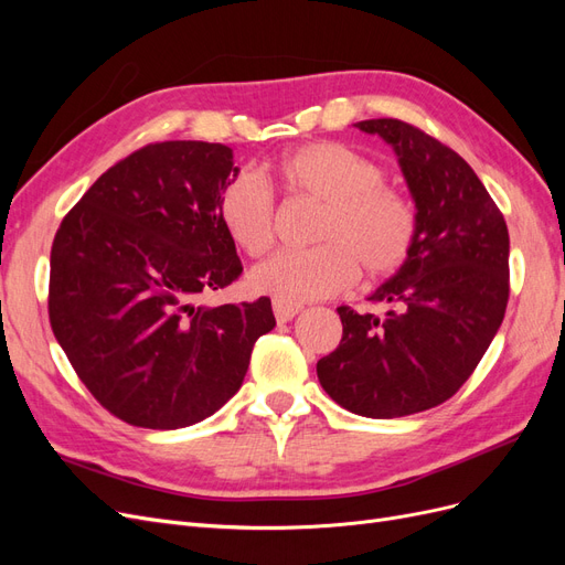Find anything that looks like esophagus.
<instances>
[{"mask_svg":"<svg viewBox=\"0 0 565 565\" xmlns=\"http://www.w3.org/2000/svg\"><path fill=\"white\" fill-rule=\"evenodd\" d=\"M301 311V306L285 303V301H273V313H276L278 322H289Z\"/></svg>","mask_w":565,"mask_h":565,"instance_id":"34e87169","label":"esophagus"}]
</instances>
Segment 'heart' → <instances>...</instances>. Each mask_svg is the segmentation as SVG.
Returning <instances> with one entry per match:
<instances>
[{"label":"heart","instance_id":"b5f03b06","mask_svg":"<svg viewBox=\"0 0 565 565\" xmlns=\"http://www.w3.org/2000/svg\"><path fill=\"white\" fill-rule=\"evenodd\" d=\"M276 174L292 198L324 202L313 249L280 252L252 270L254 292L285 303L344 292L363 266L370 278H391L409 262L419 235L415 202L384 183V169L355 148L316 141L282 152ZM221 226L249 256L276 243L278 207L268 185L249 172L235 174L216 202Z\"/></svg>","mask_w":565,"mask_h":565}]
</instances>
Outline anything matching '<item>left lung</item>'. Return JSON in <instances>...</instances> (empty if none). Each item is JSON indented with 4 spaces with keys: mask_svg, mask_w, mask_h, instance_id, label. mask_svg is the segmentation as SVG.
<instances>
[{
    "mask_svg": "<svg viewBox=\"0 0 565 565\" xmlns=\"http://www.w3.org/2000/svg\"><path fill=\"white\" fill-rule=\"evenodd\" d=\"M396 150L419 214L409 262L370 297L384 316L339 306V347L318 361L328 396L393 419L446 403L481 363L509 301V231L457 152L401 119H363Z\"/></svg>",
    "mask_w": 565,
    "mask_h": 565,
    "instance_id": "1",
    "label": "left lung"
}]
</instances>
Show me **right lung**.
<instances>
[{
    "mask_svg": "<svg viewBox=\"0 0 565 565\" xmlns=\"http://www.w3.org/2000/svg\"><path fill=\"white\" fill-rule=\"evenodd\" d=\"M224 143L162 141L100 174L51 245L49 322L82 384L110 415L181 429L243 386L270 299L202 306L241 278L216 214L231 177Z\"/></svg>",
    "mask_w": 565,
    "mask_h": 565,
    "instance_id": "1",
    "label": "right lung"
}]
</instances>
